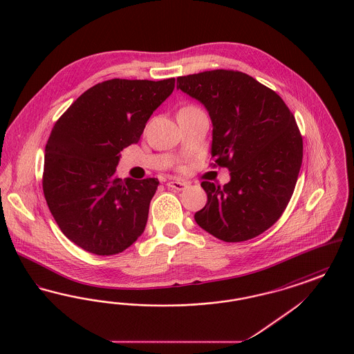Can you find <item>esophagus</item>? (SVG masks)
<instances>
[{
    "instance_id": "34e87169",
    "label": "esophagus",
    "mask_w": 354,
    "mask_h": 354,
    "mask_svg": "<svg viewBox=\"0 0 354 354\" xmlns=\"http://www.w3.org/2000/svg\"><path fill=\"white\" fill-rule=\"evenodd\" d=\"M167 185H169V188L182 191V189H185V187H187V183H185V182H179V180H172V182H169Z\"/></svg>"
}]
</instances>
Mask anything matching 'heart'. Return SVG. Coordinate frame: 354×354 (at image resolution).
<instances>
[{"label":"heart","instance_id":"b5f03b06","mask_svg":"<svg viewBox=\"0 0 354 354\" xmlns=\"http://www.w3.org/2000/svg\"><path fill=\"white\" fill-rule=\"evenodd\" d=\"M182 113H189V111H201V109L199 107H196V106H185V107H183L182 110H180ZM179 111V113H180Z\"/></svg>","mask_w":354,"mask_h":354}]
</instances>
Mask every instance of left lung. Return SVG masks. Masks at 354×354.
<instances>
[{"instance_id": "left-lung-1", "label": "left lung", "mask_w": 354, "mask_h": 354, "mask_svg": "<svg viewBox=\"0 0 354 354\" xmlns=\"http://www.w3.org/2000/svg\"><path fill=\"white\" fill-rule=\"evenodd\" d=\"M176 87L207 109L214 166L231 175L223 187L203 182L208 201L195 221L227 243L263 234L283 215L301 167L303 138L293 114L280 95L241 71L179 77Z\"/></svg>"}]
</instances>
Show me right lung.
Returning a JSON list of instances; mask_svg holds the SVG:
<instances>
[{
    "label": "right lung",
    "mask_w": 354,
    "mask_h": 354,
    "mask_svg": "<svg viewBox=\"0 0 354 354\" xmlns=\"http://www.w3.org/2000/svg\"><path fill=\"white\" fill-rule=\"evenodd\" d=\"M163 81L110 80L86 90L51 130L44 195L64 235L87 252H123L143 234L159 180H122L120 151L138 143L152 113L174 91Z\"/></svg>",
    "instance_id": "obj_1"
}]
</instances>
